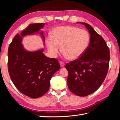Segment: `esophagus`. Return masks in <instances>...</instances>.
I'll return each mask as SVG.
<instances>
[{
	"mask_svg": "<svg viewBox=\"0 0 120 120\" xmlns=\"http://www.w3.org/2000/svg\"><path fill=\"white\" fill-rule=\"evenodd\" d=\"M59 63H60V65H61V67L62 68L64 67L65 64H64V63L63 62H62V61H60V62H59Z\"/></svg>",
	"mask_w": 120,
	"mask_h": 120,
	"instance_id": "obj_1",
	"label": "esophagus"
}]
</instances>
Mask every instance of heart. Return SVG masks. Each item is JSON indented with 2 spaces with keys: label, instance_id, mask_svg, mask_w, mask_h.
Listing matches in <instances>:
<instances>
[{
  "label": "heart",
  "instance_id": "heart-1",
  "mask_svg": "<svg viewBox=\"0 0 120 120\" xmlns=\"http://www.w3.org/2000/svg\"><path fill=\"white\" fill-rule=\"evenodd\" d=\"M89 40L90 37L86 30L74 26H63L55 28L52 34L47 35L46 43L52 57L57 56L61 46L64 56L70 60H75L82 55Z\"/></svg>",
  "mask_w": 120,
  "mask_h": 120
}]
</instances>
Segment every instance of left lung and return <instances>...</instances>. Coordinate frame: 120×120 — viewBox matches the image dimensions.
Returning <instances> with one entry per match:
<instances>
[{
	"label": "left lung",
	"instance_id": "1",
	"mask_svg": "<svg viewBox=\"0 0 120 120\" xmlns=\"http://www.w3.org/2000/svg\"><path fill=\"white\" fill-rule=\"evenodd\" d=\"M85 25L90 34V43L77 59L65 64L68 89L75 95L86 96L100 87L107 74L110 52L105 41L90 25Z\"/></svg>",
	"mask_w": 120,
	"mask_h": 120
}]
</instances>
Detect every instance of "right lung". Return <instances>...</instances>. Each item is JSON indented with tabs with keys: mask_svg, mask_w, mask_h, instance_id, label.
<instances>
[{
	"mask_svg": "<svg viewBox=\"0 0 120 120\" xmlns=\"http://www.w3.org/2000/svg\"><path fill=\"white\" fill-rule=\"evenodd\" d=\"M44 25V23L29 25L21 34H16L8 52V68L11 80L19 91L32 98H40L47 92L51 78L60 68L58 60L45 56L43 49L28 52L22 44V37L39 32ZM40 34L44 42L43 32Z\"/></svg>",
	"mask_w": 120,
	"mask_h": 120,
	"instance_id": "right-lung-1",
	"label": "right lung"
}]
</instances>
